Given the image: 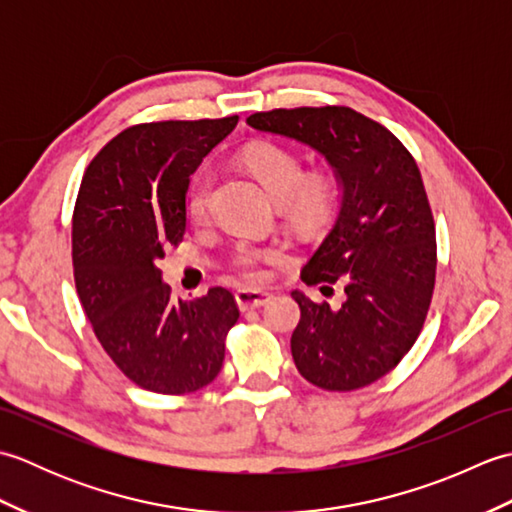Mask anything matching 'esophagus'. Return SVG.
Masks as SVG:
<instances>
[{
    "label": "esophagus",
    "instance_id": "obj_1",
    "mask_svg": "<svg viewBox=\"0 0 512 512\" xmlns=\"http://www.w3.org/2000/svg\"><path fill=\"white\" fill-rule=\"evenodd\" d=\"M235 301L242 310H253V308H262L264 303H268L270 295L262 290H246L244 288V290L235 292Z\"/></svg>",
    "mask_w": 512,
    "mask_h": 512
}]
</instances>
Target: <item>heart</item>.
Masks as SVG:
<instances>
[{
	"label": "heart",
	"mask_w": 512,
	"mask_h": 512,
	"mask_svg": "<svg viewBox=\"0 0 512 512\" xmlns=\"http://www.w3.org/2000/svg\"><path fill=\"white\" fill-rule=\"evenodd\" d=\"M246 169L277 204H281L284 220L301 233H314L328 224L336 206L334 173L328 169H303L301 158L286 147L257 145L246 151ZM213 189V173L202 169L193 176L187 191V213L193 222H202L209 215ZM266 259H279L277 250H259L253 246H239L231 259V268L237 277L248 284H262L268 277Z\"/></svg>",
	"instance_id": "heart-1"
}]
</instances>
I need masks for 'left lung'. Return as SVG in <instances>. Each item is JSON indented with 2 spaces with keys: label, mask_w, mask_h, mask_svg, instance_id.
<instances>
[{
  "label": "left lung",
  "mask_w": 512,
  "mask_h": 512,
  "mask_svg": "<svg viewBox=\"0 0 512 512\" xmlns=\"http://www.w3.org/2000/svg\"><path fill=\"white\" fill-rule=\"evenodd\" d=\"M259 132L306 143L343 187L339 217L301 279L345 292L341 306L295 290L292 358L308 383L354 391L394 369L422 332L436 286V224L409 149L352 107H295L246 118Z\"/></svg>",
  "instance_id": "obj_1"
}]
</instances>
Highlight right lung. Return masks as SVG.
<instances>
[{"label": "right lung", "mask_w": 512, "mask_h": 512, "mask_svg": "<svg viewBox=\"0 0 512 512\" xmlns=\"http://www.w3.org/2000/svg\"><path fill=\"white\" fill-rule=\"evenodd\" d=\"M239 116L127 127L92 158L72 215V266L96 339L147 391L180 396L209 385L239 319L231 290L173 301L158 268L187 228V191L202 158Z\"/></svg>", "instance_id": "1"}]
</instances>
